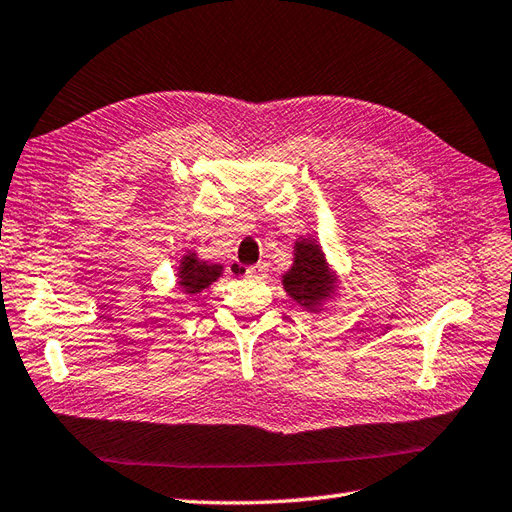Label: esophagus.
I'll return each instance as SVG.
<instances>
[{"label": "esophagus", "instance_id": "1", "mask_svg": "<svg viewBox=\"0 0 512 512\" xmlns=\"http://www.w3.org/2000/svg\"><path fill=\"white\" fill-rule=\"evenodd\" d=\"M240 272L244 274L246 279H264L268 268L264 264H257V266H248V268H240Z\"/></svg>", "mask_w": 512, "mask_h": 512}]
</instances>
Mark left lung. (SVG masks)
<instances>
[{
	"instance_id": "8db88e82",
	"label": "left lung",
	"mask_w": 512,
	"mask_h": 512,
	"mask_svg": "<svg viewBox=\"0 0 512 512\" xmlns=\"http://www.w3.org/2000/svg\"><path fill=\"white\" fill-rule=\"evenodd\" d=\"M292 266L283 272L281 283L296 305L309 313L324 311L326 303L337 298L339 277L326 259L316 238H300L294 242Z\"/></svg>"
}]
</instances>
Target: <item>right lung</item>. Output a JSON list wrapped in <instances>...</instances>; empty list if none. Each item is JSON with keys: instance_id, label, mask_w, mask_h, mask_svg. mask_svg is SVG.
Wrapping results in <instances>:
<instances>
[{"instance_id": "obj_1", "label": "right lung", "mask_w": 512, "mask_h": 512, "mask_svg": "<svg viewBox=\"0 0 512 512\" xmlns=\"http://www.w3.org/2000/svg\"><path fill=\"white\" fill-rule=\"evenodd\" d=\"M222 272H225V266L222 264H212V261L201 259L196 251H186V255L179 259L175 274L177 290L192 298L207 290L212 283H216L222 277Z\"/></svg>"}]
</instances>
